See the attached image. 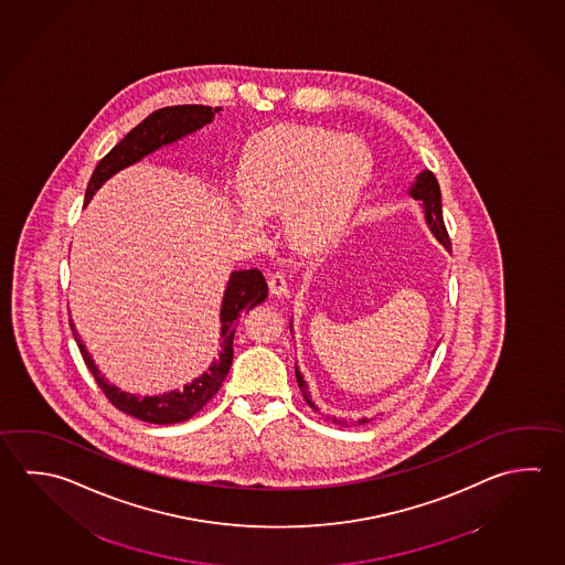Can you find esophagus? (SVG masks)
<instances>
[{
    "label": "esophagus",
    "instance_id": "1",
    "mask_svg": "<svg viewBox=\"0 0 565 565\" xmlns=\"http://www.w3.org/2000/svg\"><path fill=\"white\" fill-rule=\"evenodd\" d=\"M268 287H270V292L275 295V297H285L288 292L287 277L277 270V273H273L270 277H268Z\"/></svg>",
    "mask_w": 565,
    "mask_h": 565
}]
</instances>
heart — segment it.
<instances>
[{"mask_svg":"<svg viewBox=\"0 0 565 565\" xmlns=\"http://www.w3.org/2000/svg\"><path fill=\"white\" fill-rule=\"evenodd\" d=\"M374 171V154L356 135L317 125H275L248 139L238 189L248 205L236 218L258 228L260 215H285L290 243L319 253L339 241Z\"/></svg>","mask_w":565,"mask_h":565,"instance_id":"obj_1","label":"heart"}]
</instances>
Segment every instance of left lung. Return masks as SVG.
<instances>
[{"instance_id": "8db88e82", "label": "left lung", "mask_w": 565, "mask_h": 565, "mask_svg": "<svg viewBox=\"0 0 565 565\" xmlns=\"http://www.w3.org/2000/svg\"><path fill=\"white\" fill-rule=\"evenodd\" d=\"M408 193H411L416 201H422L424 213H426V223L430 226L431 235L436 236L441 245L450 250V236H448V231H446V225H444V216H441L440 185H438L434 173H431V171H422V173L416 177V181H414V185L411 186ZM290 330H292V322H290ZM295 374H297L298 388L302 392V396H305V401L308 402V406L319 412V408L315 406V402L310 401V396H308L307 382L302 379V374H300L297 364H295ZM332 422H334V424H344V420L339 422L337 418H332ZM364 422L369 420L362 418V420H359V424H364Z\"/></svg>"}]
</instances>
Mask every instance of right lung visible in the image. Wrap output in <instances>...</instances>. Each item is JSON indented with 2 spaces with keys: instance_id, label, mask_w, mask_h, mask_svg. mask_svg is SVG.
I'll list each match as a JSON object with an SVG mask.
<instances>
[{
  "instance_id": "add662e5",
  "label": "right lung",
  "mask_w": 565,
  "mask_h": 565,
  "mask_svg": "<svg viewBox=\"0 0 565 565\" xmlns=\"http://www.w3.org/2000/svg\"><path fill=\"white\" fill-rule=\"evenodd\" d=\"M218 111L221 107H209V105H173L149 115L125 135L124 139L97 163L85 191V205L99 191V186L105 181H109L115 173L124 171L129 164L139 163L143 157L163 149L167 145L181 141L186 135L195 134L201 127L211 124ZM267 295V280L258 268L231 273V278L226 282L225 297H223V307H221L218 359L213 360V364L199 379L193 380L191 384H185L183 391L164 392L159 396H137L131 392L119 391L117 386L109 384L95 366L92 354L85 349L72 322L73 339L77 342L93 379L115 408L149 424H179L195 416L196 412L201 411L218 392L223 380L226 379V372L233 364V339H235L238 319L250 308L265 302Z\"/></svg>"
}]
</instances>
